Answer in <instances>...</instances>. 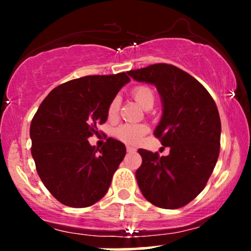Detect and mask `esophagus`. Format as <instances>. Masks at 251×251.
Segmentation results:
<instances>
[{
	"label": "esophagus",
	"mask_w": 251,
	"mask_h": 251,
	"mask_svg": "<svg viewBox=\"0 0 251 251\" xmlns=\"http://www.w3.org/2000/svg\"><path fill=\"white\" fill-rule=\"evenodd\" d=\"M126 150H127V152H134L135 151V149L133 148V146H127Z\"/></svg>",
	"instance_id": "obj_1"
}]
</instances>
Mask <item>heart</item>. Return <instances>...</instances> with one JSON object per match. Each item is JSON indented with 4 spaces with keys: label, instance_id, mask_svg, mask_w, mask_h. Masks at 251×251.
Listing matches in <instances>:
<instances>
[{
    "label": "heart",
    "instance_id": "b5f03b06",
    "mask_svg": "<svg viewBox=\"0 0 251 251\" xmlns=\"http://www.w3.org/2000/svg\"><path fill=\"white\" fill-rule=\"evenodd\" d=\"M135 101L139 103L142 107L145 108L149 103H153L154 93L148 86H138L132 92ZM120 100L119 98H113L108 106V116L114 117L119 111ZM149 127L144 124H125V125L119 126L116 129V135L118 139L126 144H138L142 140L144 134L148 133Z\"/></svg>",
    "mask_w": 251,
    "mask_h": 251
}]
</instances>
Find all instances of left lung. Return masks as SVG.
Listing matches in <instances>:
<instances>
[{
    "label": "left lung",
    "instance_id": "left-lung-1",
    "mask_svg": "<svg viewBox=\"0 0 251 251\" xmlns=\"http://www.w3.org/2000/svg\"><path fill=\"white\" fill-rule=\"evenodd\" d=\"M127 74L153 85L163 114L154 129L169 155L139 149L142 166L135 171L144 197L158 208L178 209L205 188L217 163L221 119L209 92L194 76L172 65L157 63Z\"/></svg>",
    "mask_w": 251,
    "mask_h": 251
}]
</instances>
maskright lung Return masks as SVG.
<instances>
[{
	"label": "right lung",
	"instance_id": "add662e5",
	"mask_svg": "<svg viewBox=\"0 0 251 251\" xmlns=\"http://www.w3.org/2000/svg\"><path fill=\"white\" fill-rule=\"evenodd\" d=\"M129 81L126 73L83 76L57 86L40 105L30 124L31 155L42 183L60 203L86 208L107 192L126 148L108 138L99 150L87 139L98 134L109 103Z\"/></svg>",
	"mask_w": 251,
	"mask_h": 251
}]
</instances>
